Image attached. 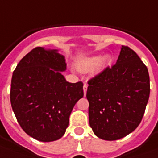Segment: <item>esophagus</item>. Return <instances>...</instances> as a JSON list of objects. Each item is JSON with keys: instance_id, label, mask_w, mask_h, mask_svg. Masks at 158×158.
<instances>
[{"instance_id": "34e87169", "label": "esophagus", "mask_w": 158, "mask_h": 158, "mask_svg": "<svg viewBox=\"0 0 158 158\" xmlns=\"http://www.w3.org/2000/svg\"><path fill=\"white\" fill-rule=\"evenodd\" d=\"M83 89H84V95L85 96L86 94V91H87V85L85 84L84 86H83Z\"/></svg>"}]
</instances>
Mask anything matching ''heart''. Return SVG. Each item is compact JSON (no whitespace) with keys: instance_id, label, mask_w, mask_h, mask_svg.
I'll use <instances>...</instances> for the list:
<instances>
[{"instance_id":"1","label":"heart","mask_w":158,"mask_h":158,"mask_svg":"<svg viewBox=\"0 0 158 158\" xmlns=\"http://www.w3.org/2000/svg\"><path fill=\"white\" fill-rule=\"evenodd\" d=\"M111 61V57L106 54L101 57V55H95V56H90V57H85L79 58L76 62V67L81 73H87L92 69L103 68L107 65Z\"/></svg>"}]
</instances>
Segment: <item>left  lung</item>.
I'll return each mask as SVG.
<instances>
[{
  "instance_id": "8db88e82",
  "label": "left lung",
  "mask_w": 158,
  "mask_h": 158,
  "mask_svg": "<svg viewBox=\"0 0 158 158\" xmlns=\"http://www.w3.org/2000/svg\"><path fill=\"white\" fill-rule=\"evenodd\" d=\"M88 85L89 124L96 136L119 140L138 127L150 97V76L133 50L121 47L115 64Z\"/></svg>"
}]
</instances>
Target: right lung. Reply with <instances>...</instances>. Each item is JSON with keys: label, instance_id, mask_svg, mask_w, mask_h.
Wrapping results in <instances>:
<instances>
[{"label": "right lung", "instance_id": "right-lung-1", "mask_svg": "<svg viewBox=\"0 0 158 158\" xmlns=\"http://www.w3.org/2000/svg\"><path fill=\"white\" fill-rule=\"evenodd\" d=\"M64 56L57 50L36 47L15 69L10 102L16 120L27 135L40 142L62 137L69 117L84 96L83 83H70L62 72Z\"/></svg>", "mask_w": 158, "mask_h": 158}]
</instances>
